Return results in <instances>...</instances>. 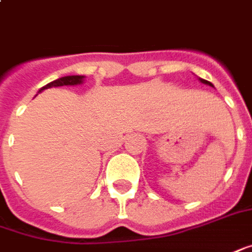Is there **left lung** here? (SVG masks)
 Instances as JSON below:
<instances>
[{
  "instance_id": "left-lung-1",
  "label": "left lung",
  "mask_w": 252,
  "mask_h": 252,
  "mask_svg": "<svg viewBox=\"0 0 252 252\" xmlns=\"http://www.w3.org/2000/svg\"><path fill=\"white\" fill-rule=\"evenodd\" d=\"M198 79H199V82H201V83H205V85H209V86H213L212 83L209 82V81H205V79H202V78H198Z\"/></svg>"
}]
</instances>
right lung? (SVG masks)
<instances>
[{
	"label": "right lung",
	"mask_w": 252,
	"mask_h": 252,
	"mask_svg": "<svg viewBox=\"0 0 252 252\" xmlns=\"http://www.w3.org/2000/svg\"><path fill=\"white\" fill-rule=\"evenodd\" d=\"M85 81V76L83 75H68V76H63V78H58L53 82L47 83L46 86H43L39 91V93L44 89L48 88H58V86H76V85H82Z\"/></svg>",
	"instance_id": "right-lung-1"
}]
</instances>
